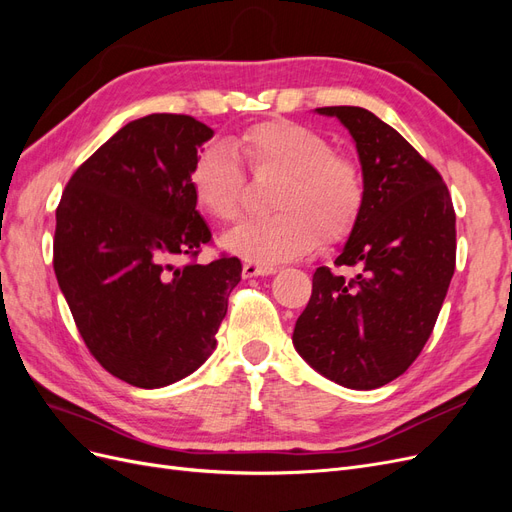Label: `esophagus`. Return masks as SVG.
Instances as JSON below:
<instances>
[{
	"mask_svg": "<svg viewBox=\"0 0 512 512\" xmlns=\"http://www.w3.org/2000/svg\"><path fill=\"white\" fill-rule=\"evenodd\" d=\"M271 273H275V267L271 265H262V262H256V260L243 262V277H258V275H271Z\"/></svg>",
	"mask_w": 512,
	"mask_h": 512,
	"instance_id": "esophagus-1",
	"label": "esophagus"
}]
</instances>
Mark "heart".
<instances>
[{"instance_id": "b5f03b06", "label": "heart", "mask_w": 512, "mask_h": 512, "mask_svg": "<svg viewBox=\"0 0 512 512\" xmlns=\"http://www.w3.org/2000/svg\"><path fill=\"white\" fill-rule=\"evenodd\" d=\"M239 149L256 173L282 175L271 198L277 211L241 222L222 237L224 250L245 260L282 262L346 237L363 209L365 183L359 166L337 156L320 132L292 121H265L239 136ZM196 205L218 222L239 215L243 170L237 153L209 145L190 173Z\"/></svg>"}]
</instances>
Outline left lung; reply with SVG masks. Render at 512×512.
Masks as SVG:
<instances>
[{
  "label": "left lung",
  "mask_w": 512,
  "mask_h": 512,
  "mask_svg": "<svg viewBox=\"0 0 512 512\" xmlns=\"http://www.w3.org/2000/svg\"><path fill=\"white\" fill-rule=\"evenodd\" d=\"M350 132L365 183L363 209L335 265L318 267L292 344L346 389L389 384L414 363L455 273V209L440 173L389 123L361 106H324Z\"/></svg>",
  "instance_id": "left-lung-1"
}]
</instances>
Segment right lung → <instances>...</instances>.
<instances>
[{
	"mask_svg": "<svg viewBox=\"0 0 512 512\" xmlns=\"http://www.w3.org/2000/svg\"><path fill=\"white\" fill-rule=\"evenodd\" d=\"M213 130L190 115L130 121L66 185L53 267L96 361L138 389L190 376L215 350L241 260L175 267L211 241L190 173Z\"/></svg>",
	"mask_w": 512,
	"mask_h": 512,
	"instance_id": "1",
	"label": "right lung"
}]
</instances>
